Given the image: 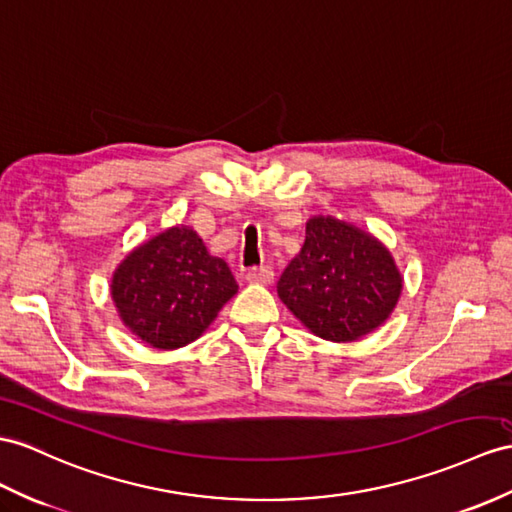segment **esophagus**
<instances>
[{"instance_id": "obj_1", "label": "esophagus", "mask_w": 512, "mask_h": 512, "mask_svg": "<svg viewBox=\"0 0 512 512\" xmlns=\"http://www.w3.org/2000/svg\"><path fill=\"white\" fill-rule=\"evenodd\" d=\"M245 280H247L249 284H271V282H273V271H271V267H267V265L247 269Z\"/></svg>"}]
</instances>
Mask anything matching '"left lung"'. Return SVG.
<instances>
[{"label": "left lung", "mask_w": 512, "mask_h": 512, "mask_svg": "<svg viewBox=\"0 0 512 512\" xmlns=\"http://www.w3.org/2000/svg\"><path fill=\"white\" fill-rule=\"evenodd\" d=\"M404 289L380 239L332 215L306 221L299 254L278 280L284 306L319 339L352 343L391 317Z\"/></svg>", "instance_id": "1"}]
</instances>
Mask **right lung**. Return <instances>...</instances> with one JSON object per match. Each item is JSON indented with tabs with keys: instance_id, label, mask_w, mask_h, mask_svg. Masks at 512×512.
I'll return each mask as SVG.
<instances>
[{
	"instance_id": "1",
	"label": "right lung",
	"mask_w": 512,
	"mask_h": 512,
	"mask_svg": "<svg viewBox=\"0 0 512 512\" xmlns=\"http://www.w3.org/2000/svg\"><path fill=\"white\" fill-rule=\"evenodd\" d=\"M236 291L226 260L184 223L130 249L110 280L123 326L162 352L197 341Z\"/></svg>"
}]
</instances>
